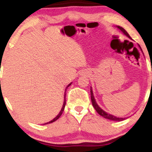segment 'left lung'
Returning a JSON list of instances; mask_svg holds the SVG:
<instances>
[{
    "label": "left lung",
    "instance_id": "left-lung-1",
    "mask_svg": "<svg viewBox=\"0 0 152 152\" xmlns=\"http://www.w3.org/2000/svg\"><path fill=\"white\" fill-rule=\"evenodd\" d=\"M117 27H118V28H119L120 30H121L122 32L124 33V34L126 35L127 37L131 38L128 33H127L126 31H125V29H124L123 28L121 27V26H117ZM91 99L92 105H93L94 109H96V111H97V113H98L99 115H101V116H103V117L108 118V119H110V120H113V121H123V120H124V118H117V117H116V116H113V115L107 114V113H106L105 111H103V110L101 109V108L99 107L98 105H97L95 99H94V95H93V91H92L91 88Z\"/></svg>",
    "mask_w": 152,
    "mask_h": 152
}]
</instances>
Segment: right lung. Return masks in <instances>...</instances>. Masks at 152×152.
<instances>
[{"mask_svg":"<svg viewBox=\"0 0 152 152\" xmlns=\"http://www.w3.org/2000/svg\"><path fill=\"white\" fill-rule=\"evenodd\" d=\"M71 85V83L69 85H68V86L66 87V89H67V88L68 87H69V86H70ZM66 93V92H65ZM65 97H66V94H65V95H64V104H63V107H62V109H61V111H60V113H59L58 114V116H56V118H54L53 120H51V121H49V122H47L46 124H50V123H53V122H54L55 121H56L57 119H58V118L60 117L61 116V114H62V113H63V111H64V108H65V105H66V99H65Z\"/></svg>","mask_w":152,"mask_h":152,"instance_id":"add662e5","label":"right lung"}]
</instances>
